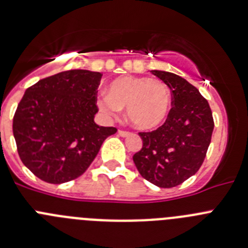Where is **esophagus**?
<instances>
[{
    "label": "esophagus",
    "instance_id": "obj_1",
    "mask_svg": "<svg viewBox=\"0 0 248 248\" xmlns=\"http://www.w3.org/2000/svg\"><path fill=\"white\" fill-rule=\"evenodd\" d=\"M119 135L121 136V137H127V136L129 135L128 131H124V129H119Z\"/></svg>",
    "mask_w": 248,
    "mask_h": 248
}]
</instances>
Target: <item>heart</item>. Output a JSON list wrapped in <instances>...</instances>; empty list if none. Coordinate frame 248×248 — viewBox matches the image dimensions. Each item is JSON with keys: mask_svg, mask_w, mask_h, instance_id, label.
Returning a JSON list of instances; mask_svg holds the SVG:
<instances>
[{"mask_svg": "<svg viewBox=\"0 0 248 248\" xmlns=\"http://www.w3.org/2000/svg\"><path fill=\"white\" fill-rule=\"evenodd\" d=\"M171 93L166 82L148 77H122L108 86V95L97 97L99 108L108 116L126 108L127 119L135 127L151 131L166 121Z\"/></svg>", "mask_w": 248, "mask_h": 248, "instance_id": "b5f03b06", "label": "heart"}]
</instances>
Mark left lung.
Instances as JSON below:
<instances>
[{"label":"left lung","instance_id":"left-lung-1","mask_svg":"<svg viewBox=\"0 0 248 248\" xmlns=\"http://www.w3.org/2000/svg\"><path fill=\"white\" fill-rule=\"evenodd\" d=\"M171 91L166 122L151 132H140L143 146L133 162L140 174L159 188H173L199 170L214 131L213 112L199 90L179 75L152 70Z\"/></svg>","mask_w":248,"mask_h":248}]
</instances>
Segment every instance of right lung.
I'll return each instance as SVG.
<instances>
[{"label":"right lung","mask_w":248,"mask_h":248,"mask_svg":"<svg viewBox=\"0 0 248 248\" xmlns=\"http://www.w3.org/2000/svg\"><path fill=\"white\" fill-rule=\"evenodd\" d=\"M101 73L62 71L28 88L13 117V136L24 166L50 184L77 179L90 167L115 127H101L97 88Z\"/></svg>","instance_id":"1"}]
</instances>
